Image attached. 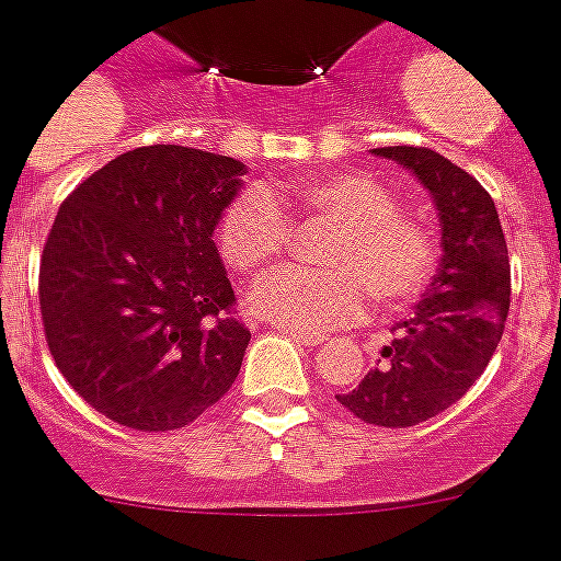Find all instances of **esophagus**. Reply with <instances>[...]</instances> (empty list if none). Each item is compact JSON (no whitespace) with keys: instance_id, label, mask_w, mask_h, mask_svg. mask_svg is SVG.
I'll list each match as a JSON object with an SVG mask.
<instances>
[{"instance_id":"obj_1","label":"esophagus","mask_w":561,"mask_h":561,"mask_svg":"<svg viewBox=\"0 0 561 561\" xmlns=\"http://www.w3.org/2000/svg\"><path fill=\"white\" fill-rule=\"evenodd\" d=\"M285 334H290L294 340H299L302 345H320L325 343V334H317V331H302V328H285Z\"/></svg>"}]
</instances>
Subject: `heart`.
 Instances as JSON below:
<instances>
[{
  "label": "heart",
  "mask_w": 561,
  "mask_h": 561,
  "mask_svg": "<svg viewBox=\"0 0 561 561\" xmlns=\"http://www.w3.org/2000/svg\"><path fill=\"white\" fill-rule=\"evenodd\" d=\"M282 204L334 225V233L322 244V271L282 267L253 288L250 305L265 320L325 331L357 320L366 296L394 311L417 302L435 279V230L398 209L389 186L363 172L308 178L273 195L241 193L221 218V253L236 271H262L288 250L294 230Z\"/></svg>",
  "instance_id": "1"
}]
</instances>
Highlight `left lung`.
<instances>
[{
	"label": "left lung",
	"instance_id": "8db88e82",
	"mask_svg": "<svg viewBox=\"0 0 561 561\" xmlns=\"http://www.w3.org/2000/svg\"><path fill=\"white\" fill-rule=\"evenodd\" d=\"M435 198L444 259L430 294L354 389L336 394L354 417L386 430L430 421L470 391L502 343L510 311V259L495 202L484 186L440 152L383 147Z\"/></svg>",
	"mask_w": 561,
	"mask_h": 561
}]
</instances>
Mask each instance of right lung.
Here are the masks:
<instances>
[{
    "mask_svg": "<svg viewBox=\"0 0 561 561\" xmlns=\"http://www.w3.org/2000/svg\"><path fill=\"white\" fill-rule=\"evenodd\" d=\"M244 163L154 144L117 154L59 204L39 259L45 343L68 386L138 432L193 423L236 383V320L213 230Z\"/></svg>",
    "mask_w": 561,
    "mask_h": 561,
    "instance_id": "1",
    "label": "right lung"
}]
</instances>
